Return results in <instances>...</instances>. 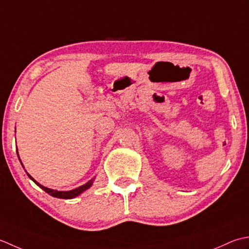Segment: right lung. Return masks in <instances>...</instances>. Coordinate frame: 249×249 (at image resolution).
Here are the masks:
<instances>
[{"label": "right lung", "mask_w": 249, "mask_h": 249, "mask_svg": "<svg viewBox=\"0 0 249 249\" xmlns=\"http://www.w3.org/2000/svg\"><path fill=\"white\" fill-rule=\"evenodd\" d=\"M17 155H18V149H17ZM18 157H19V155H18ZM20 160V159H19ZM22 164V163H21ZM28 174V176L30 177V178H31L35 184H36L39 188H42L45 192H47L48 195H50V196H54V197H59V199H73V197H75V196H79L80 194H83L84 191H86L87 189H89L91 186H92V184H93V180H94V178H92V179H90L88 182H86L85 185H83V186H80V187H78V188H76V189H73V190H70V191H58V190H53V189H50V188H47V187H44V186H42L39 184V182H37L36 180H35L33 177L30 175L29 173H27Z\"/></svg>", "instance_id": "right-lung-1"}]
</instances>
